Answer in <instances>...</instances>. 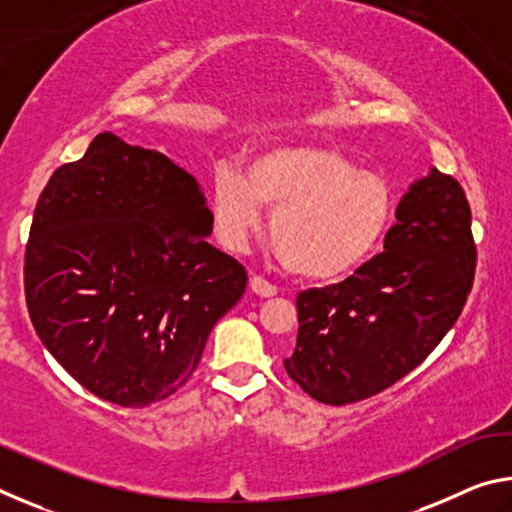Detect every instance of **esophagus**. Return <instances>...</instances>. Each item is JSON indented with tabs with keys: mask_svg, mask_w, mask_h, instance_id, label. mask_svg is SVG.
I'll return each mask as SVG.
<instances>
[{
	"mask_svg": "<svg viewBox=\"0 0 512 512\" xmlns=\"http://www.w3.org/2000/svg\"><path fill=\"white\" fill-rule=\"evenodd\" d=\"M250 289H253V291L257 293V296H262V298H271V296H275V293H277L275 284L264 280L262 275H253V277H250Z\"/></svg>",
	"mask_w": 512,
	"mask_h": 512,
	"instance_id": "obj_1",
	"label": "esophagus"
}]
</instances>
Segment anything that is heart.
I'll list each match as a JSON object with an SVG mask.
<instances>
[{
  "instance_id": "obj_1",
  "label": "heart",
  "mask_w": 512,
  "mask_h": 512,
  "mask_svg": "<svg viewBox=\"0 0 512 512\" xmlns=\"http://www.w3.org/2000/svg\"><path fill=\"white\" fill-rule=\"evenodd\" d=\"M262 205L273 210L268 241L277 259L309 280L348 273L377 246L393 216L384 178L316 144L266 146L250 160L248 176L228 164L216 169L212 214L230 250L246 246Z\"/></svg>"
}]
</instances>
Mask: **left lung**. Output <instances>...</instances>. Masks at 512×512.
<instances>
[{
  "label": "left lung",
  "instance_id": "obj_1",
  "mask_svg": "<svg viewBox=\"0 0 512 512\" xmlns=\"http://www.w3.org/2000/svg\"><path fill=\"white\" fill-rule=\"evenodd\" d=\"M474 268L470 203L458 180L433 169L397 205L384 253L341 284L298 293V341L284 370L329 406L386 391L454 327Z\"/></svg>",
  "mask_w": 512,
  "mask_h": 512
}]
</instances>
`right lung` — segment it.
<instances>
[{"instance_id": "right-lung-1", "label": "right lung", "mask_w": 512, "mask_h": 512, "mask_svg": "<svg viewBox=\"0 0 512 512\" xmlns=\"http://www.w3.org/2000/svg\"><path fill=\"white\" fill-rule=\"evenodd\" d=\"M194 176L112 133L51 173L24 248L31 323L101 400L137 409L183 388L248 273L205 237Z\"/></svg>"}]
</instances>
